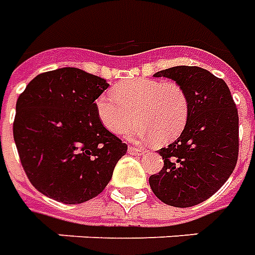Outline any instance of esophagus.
Here are the masks:
<instances>
[{
	"label": "esophagus",
	"mask_w": 255,
	"mask_h": 255,
	"mask_svg": "<svg viewBox=\"0 0 255 255\" xmlns=\"http://www.w3.org/2000/svg\"><path fill=\"white\" fill-rule=\"evenodd\" d=\"M144 150L140 148V147H135V146H129L128 147V154H131V155H142Z\"/></svg>",
	"instance_id": "34e87169"
}]
</instances>
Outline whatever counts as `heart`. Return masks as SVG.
<instances>
[{
	"instance_id": "b5f03b06",
	"label": "heart",
	"mask_w": 255,
	"mask_h": 255,
	"mask_svg": "<svg viewBox=\"0 0 255 255\" xmlns=\"http://www.w3.org/2000/svg\"><path fill=\"white\" fill-rule=\"evenodd\" d=\"M96 112L111 132H124L136 118V124L127 131L128 136L167 143L185 129L190 101L186 90L177 82L136 78L99 96Z\"/></svg>"
}]
</instances>
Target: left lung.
Wrapping results in <instances>:
<instances>
[{
    "instance_id": "8db88e82",
    "label": "left lung",
    "mask_w": 255,
    "mask_h": 255,
    "mask_svg": "<svg viewBox=\"0 0 255 255\" xmlns=\"http://www.w3.org/2000/svg\"><path fill=\"white\" fill-rule=\"evenodd\" d=\"M180 84L189 96L190 113L180 137L159 150L163 167L150 175L154 195L165 204L188 208L218 192L235 169L239 152V118L222 78L197 66L158 71Z\"/></svg>"
}]
</instances>
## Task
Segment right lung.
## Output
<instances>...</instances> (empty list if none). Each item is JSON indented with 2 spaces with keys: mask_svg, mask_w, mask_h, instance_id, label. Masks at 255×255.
Instances as JSON below:
<instances>
[{
  "mask_svg": "<svg viewBox=\"0 0 255 255\" xmlns=\"http://www.w3.org/2000/svg\"><path fill=\"white\" fill-rule=\"evenodd\" d=\"M109 84L75 67L41 73L16 104L13 137L28 180L63 204L99 196L127 144L104 127L96 100Z\"/></svg>",
  "mask_w": 255,
  "mask_h": 255,
  "instance_id": "1",
  "label": "right lung"
}]
</instances>
